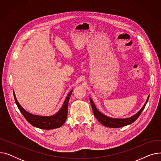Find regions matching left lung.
I'll return each mask as SVG.
<instances>
[{
  "label": "left lung",
  "instance_id": "left-lung-1",
  "mask_svg": "<svg viewBox=\"0 0 161 161\" xmlns=\"http://www.w3.org/2000/svg\"><path fill=\"white\" fill-rule=\"evenodd\" d=\"M149 96L147 97V98L146 101V103L143 106V107L140 109L139 112H138L136 114H134V115L127 117V118H114V117H110L106 115L105 114H103L102 112H100L98 109L97 108L96 106L95 105V103H93L92 100L89 97V100L90 103L92 108V111H93L94 115L95 117L97 118V119L104 126H106V127H109V128H119V127H123V126L129 125L133 122L136 121L138 117L140 115L142 112L143 110L144 109L146 104L147 103V101L149 100Z\"/></svg>",
  "mask_w": 161,
  "mask_h": 161
}]
</instances>
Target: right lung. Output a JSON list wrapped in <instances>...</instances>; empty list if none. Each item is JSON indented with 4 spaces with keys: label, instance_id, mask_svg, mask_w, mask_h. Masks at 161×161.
I'll return each mask as SVG.
<instances>
[{
    "label": "right lung",
    "instance_id": "right-lung-1",
    "mask_svg": "<svg viewBox=\"0 0 161 161\" xmlns=\"http://www.w3.org/2000/svg\"><path fill=\"white\" fill-rule=\"evenodd\" d=\"M72 91L73 90H71L69 92V93L66 96L63 104V106L60 108V109L55 114L49 116L35 115L27 112L19 104L18 100L16 98L14 91V96L15 103L17 106H18L19 111L30 124H31L34 126H35V127L41 129L50 130L61 127L66 121L68 114V105H69V101L72 92Z\"/></svg>",
    "mask_w": 161,
    "mask_h": 161
}]
</instances>
